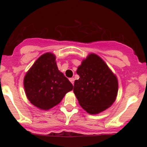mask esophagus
<instances>
[{"label": "esophagus", "mask_w": 147, "mask_h": 147, "mask_svg": "<svg viewBox=\"0 0 147 147\" xmlns=\"http://www.w3.org/2000/svg\"><path fill=\"white\" fill-rule=\"evenodd\" d=\"M69 80H70V82H71V83L72 84V85H73V84H74V81H75V79H74V78H70V79H69Z\"/></svg>", "instance_id": "1"}]
</instances>
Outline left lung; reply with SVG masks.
<instances>
[{
    "mask_svg": "<svg viewBox=\"0 0 147 147\" xmlns=\"http://www.w3.org/2000/svg\"><path fill=\"white\" fill-rule=\"evenodd\" d=\"M77 73L79 79L75 82L74 93L87 113H99L113 104L117 95L118 81L101 57L93 53L88 55Z\"/></svg>",
    "mask_w": 147,
    "mask_h": 147,
    "instance_id": "left-lung-1",
    "label": "left lung"
}]
</instances>
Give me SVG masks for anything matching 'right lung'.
Returning a JSON list of instances; mask_svg holds the SVG:
<instances>
[{
    "instance_id": "obj_1",
    "label": "right lung",
    "mask_w": 147,
    "mask_h": 147,
    "mask_svg": "<svg viewBox=\"0 0 147 147\" xmlns=\"http://www.w3.org/2000/svg\"><path fill=\"white\" fill-rule=\"evenodd\" d=\"M27 97L41 110H49L59 104L73 86L59 70L56 57L51 52L38 58L23 80Z\"/></svg>"
}]
</instances>
